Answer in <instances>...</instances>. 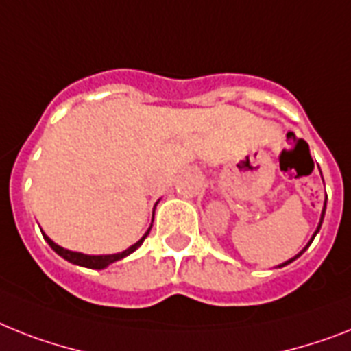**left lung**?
I'll list each match as a JSON object with an SVG mask.
<instances>
[{
	"instance_id": "left-lung-1",
	"label": "left lung",
	"mask_w": 351,
	"mask_h": 351,
	"mask_svg": "<svg viewBox=\"0 0 351 351\" xmlns=\"http://www.w3.org/2000/svg\"><path fill=\"white\" fill-rule=\"evenodd\" d=\"M290 135H294V133H290ZM324 207H326V202H324ZM323 218H324V209H323V215H321V221H319V227H317V230H315V234H317L319 232V229H321V223H323ZM315 234H314V238H315ZM314 238H312V240H314ZM310 243H312V241H310ZM301 254H303V252H301ZM295 258H299V254L295 256ZM295 258H292V259H289V261H287V263H283V265H279V267H285V265H289V263H292V261H294Z\"/></svg>"
}]
</instances>
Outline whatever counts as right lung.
I'll return each mask as SVG.
<instances>
[{
  "mask_svg": "<svg viewBox=\"0 0 351 351\" xmlns=\"http://www.w3.org/2000/svg\"><path fill=\"white\" fill-rule=\"evenodd\" d=\"M149 234V230L146 232V236ZM45 236V240L48 241V245L52 247L53 250H56L57 254L61 256V258L68 259L70 263H75V265H81V267H86V269H104V267H108V265H111L113 261H119V259L126 258L128 254H131L133 250H136V247H141L142 241L146 240V236L142 238V240L136 241L135 245H131L130 249H126L124 252H119V254H110V256H86V254H81V252H72V250H66L62 249V247H59V245L53 243L50 238H48L47 234Z\"/></svg>",
  "mask_w": 351,
  "mask_h": 351,
  "instance_id": "obj_1",
  "label": "right lung"
}]
</instances>
